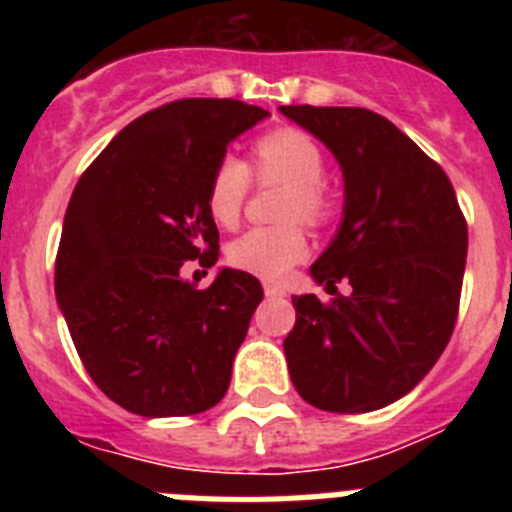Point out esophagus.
Wrapping results in <instances>:
<instances>
[{
	"instance_id": "34e87169",
	"label": "esophagus",
	"mask_w": 512,
	"mask_h": 512,
	"mask_svg": "<svg viewBox=\"0 0 512 512\" xmlns=\"http://www.w3.org/2000/svg\"><path fill=\"white\" fill-rule=\"evenodd\" d=\"M264 295L269 297V300H277V297H284V295H287V289H284L282 284H271V282H266V284H264Z\"/></svg>"
}]
</instances>
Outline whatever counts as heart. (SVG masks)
Wrapping results in <instances>:
<instances>
[{
  "label": "heart",
  "mask_w": 512,
  "mask_h": 512,
  "mask_svg": "<svg viewBox=\"0 0 512 512\" xmlns=\"http://www.w3.org/2000/svg\"><path fill=\"white\" fill-rule=\"evenodd\" d=\"M253 169L261 179L287 184L282 217H302L320 223L328 215V197L323 189L325 156L318 140L297 128H279L253 146ZM248 169L235 156H223L207 182V212L217 225L233 228L241 217L248 194ZM307 256V238L300 225L284 223L271 228H253L235 238L228 259L235 269L261 279H282L297 261Z\"/></svg>",
  "instance_id": "obj_1"
}]
</instances>
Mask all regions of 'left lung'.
<instances>
[{
    "mask_svg": "<svg viewBox=\"0 0 512 512\" xmlns=\"http://www.w3.org/2000/svg\"><path fill=\"white\" fill-rule=\"evenodd\" d=\"M336 156L343 217L310 266L325 284L292 297L289 377L312 408L372 413L408 395L449 343L467 266V223L449 176L390 120L361 107L284 104ZM346 278L352 295H337Z\"/></svg>",
    "mask_w": 512,
    "mask_h": 512,
    "instance_id": "1",
    "label": "left lung"
}]
</instances>
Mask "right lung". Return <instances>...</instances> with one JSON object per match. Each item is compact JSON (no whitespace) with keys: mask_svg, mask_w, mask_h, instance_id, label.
<instances>
[{"mask_svg":"<svg viewBox=\"0 0 512 512\" xmlns=\"http://www.w3.org/2000/svg\"><path fill=\"white\" fill-rule=\"evenodd\" d=\"M264 117L235 99L169 102L122 128L71 194L56 300L89 377L130 413L197 415L228 392L264 289L238 269L197 289L182 266L217 261L207 182Z\"/></svg>","mask_w":512,"mask_h":512,"instance_id":"obj_1","label":"right lung"}]
</instances>
